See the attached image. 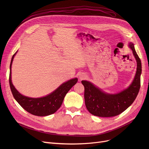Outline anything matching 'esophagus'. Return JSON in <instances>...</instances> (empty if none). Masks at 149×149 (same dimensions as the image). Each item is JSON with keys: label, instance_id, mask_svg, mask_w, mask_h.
Returning a JSON list of instances; mask_svg holds the SVG:
<instances>
[{"label": "esophagus", "instance_id": "obj_1", "mask_svg": "<svg viewBox=\"0 0 149 149\" xmlns=\"http://www.w3.org/2000/svg\"><path fill=\"white\" fill-rule=\"evenodd\" d=\"M84 77H85V76H84V75H81V76H79L80 79H83Z\"/></svg>", "mask_w": 149, "mask_h": 149}]
</instances>
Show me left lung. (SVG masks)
Here are the masks:
<instances>
[{"instance_id":"1","label":"left lung","mask_w":149,"mask_h":149,"mask_svg":"<svg viewBox=\"0 0 149 149\" xmlns=\"http://www.w3.org/2000/svg\"><path fill=\"white\" fill-rule=\"evenodd\" d=\"M129 46L137 61V71L132 83L127 89L117 94H107L91 82L81 81L84 87L85 105L93 115L103 118L118 116L127 109L136 100L141 87L142 64L134 44L130 43Z\"/></svg>"}]
</instances>
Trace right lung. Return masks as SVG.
Masks as SVG:
<instances>
[{"mask_svg":"<svg viewBox=\"0 0 149 149\" xmlns=\"http://www.w3.org/2000/svg\"><path fill=\"white\" fill-rule=\"evenodd\" d=\"M17 52L13 55L10 65L9 84L13 97L25 111L33 115L47 116L55 113L61 107L67 93L77 83L78 78L71 79L63 83L53 92L45 97L33 98L22 95L15 89L11 79L12 64Z\"/></svg>","mask_w":149,"mask_h":149,"instance_id":"right-lung-1","label":"right lung"}]
</instances>
